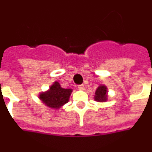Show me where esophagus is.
Segmentation results:
<instances>
[{
  "label": "esophagus",
  "mask_w": 152,
  "mask_h": 152,
  "mask_svg": "<svg viewBox=\"0 0 152 152\" xmlns=\"http://www.w3.org/2000/svg\"><path fill=\"white\" fill-rule=\"evenodd\" d=\"M78 89L80 90V91H83L84 89H85V86L84 85H80V86H78Z\"/></svg>",
  "instance_id": "obj_1"
}]
</instances>
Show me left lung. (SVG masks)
Listing matches in <instances>:
<instances>
[{"label":"left lung","instance_id":"obj_1","mask_svg":"<svg viewBox=\"0 0 152 152\" xmlns=\"http://www.w3.org/2000/svg\"><path fill=\"white\" fill-rule=\"evenodd\" d=\"M108 90L105 86H99L94 93V100L97 102H105L108 99Z\"/></svg>","mask_w":152,"mask_h":152}]
</instances>
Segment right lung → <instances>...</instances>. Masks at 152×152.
<instances>
[{"mask_svg": "<svg viewBox=\"0 0 152 152\" xmlns=\"http://www.w3.org/2000/svg\"><path fill=\"white\" fill-rule=\"evenodd\" d=\"M72 89H64L58 81L54 82L48 91L39 94V98L43 104L52 109H59L69 101Z\"/></svg>", "mask_w": 152, "mask_h": 152, "instance_id": "1", "label": "right lung"}]
</instances>
